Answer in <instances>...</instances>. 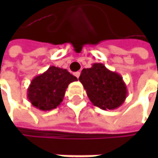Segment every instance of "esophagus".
I'll return each mask as SVG.
<instances>
[{
  "instance_id": "obj_1",
  "label": "esophagus",
  "mask_w": 158,
  "mask_h": 158,
  "mask_svg": "<svg viewBox=\"0 0 158 158\" xmlns=\"http://www.w3.org/2000/svg\"><path fill=\"white\" fill-rule=\"evenodd\" d=\"M77 78H79V75H80V72L79 71H77V72H75V74H74Z\"/></svg>"
}]
</instances>
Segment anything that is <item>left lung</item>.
Instances as JSON below:
<instances>
[{"instance_id": "left-lung-1", "label": "left lung", "mask_w": 158, "mask_h": 158, "mask_svg": "<svg viewBox=\"0 0 158 158\" xmlns=\"http://www.w3.org/2000/svg\"><path fill=\"white\" fill-rule=\"evenodd\" d=\"M79 80L92 104L102 110L119 108L127 97L123 77L102 63H94L91 68L83 69Z\"/></svg>"}]
</instances>
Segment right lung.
I'll return each instance as SVG.
<instances>
[{"label": "right lung", "mask_w": 158, "mask_h": 158, "mask_svg": "<svg viewBox=\"0 0 158 158\" xmlns=\"http://www.w3.org/2000/svg\"><path fill=\"white\" fill-rule=\"evenodd\" d=\"M77 79L67 69L51 66L32 79L27 89L28 101L41 110L56 109L62 102L68 86Z\"/></svg>", "instance_id": "right-lung-1"}]
</instances>
